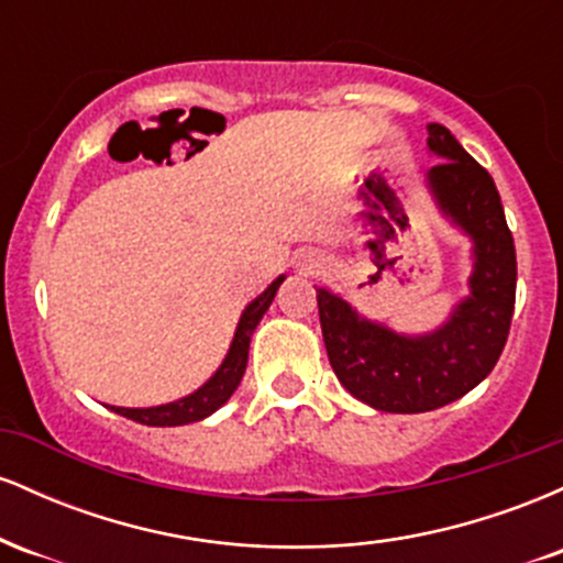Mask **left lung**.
Returning a JSON list of instances; mask_svg holds the SVG:
<instances>
[{"mask_svg": "<svg viewBox=\"0 0 563 563\" xmlns=\"http://www.w3.org/2000/svg\"><path fill=\"white\" fill-rule=\"evenodd\" d=\"M429 147L444 158L426 174L439 209L474 241L468 299L439 331L410 339L318 288L333 373L349 394L384 412L437 410L468 394L493 373L514 318L516 249L500 192L448 126L429 124Z\"/></svg>", "mask_w": 563, "mask_h": 563, "instance_id": "left-lung-1", "label": "left lung"}]
</instances>
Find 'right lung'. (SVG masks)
I'll use <instances>...</instances> for the list:
<instances>
[{"label": "right lung", "mask_w": 563, "mask_h": 563, "mask_svg": "<svg viewBox=\"0 0 563 563\" xmlns=\"http://www.w3.org/2000/svg\"><path fill=\"white\" fill-rule=\"evenodd\" d=\"M286 280V277H277V280L269 286L260 299H254L245 307L241 322H238V331H235V339H232V346L228 352V357H224V363L219 371L206 380L203 386H200L198 391H192L190 397L185 399H177V402H169V405H158V407H111L113 412H119V416L129 418V421H137V423H145V426H185V423H196V421H203L206 416H211V412L219 410L228 399L232 397V391L238 389V384H241L243 373H245V365H249V344H251V333H254V328L260 325L262 314L267 312L269 303H273L277 288H280V283Z\"/></svg>", "instance_id": "1"}]
</instances>
